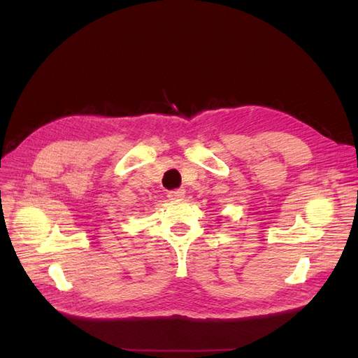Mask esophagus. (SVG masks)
<instances>
[{"mask_svg": "<svg viewBox=\"0 0 358 358\" xmlns=\"http://www.w3.org/2000/svg\"><path fill=\"white\" fill-rule=\"evenodd\" d=\"M183 196H185V191L180 189V188L179 189H171V191L167 192V197L170 200H182Z\"/></svg>", "mask_w": 358, "mask_h": 358, "instance_id": "34e87169", "label": "esophagus"}]
</instances>
